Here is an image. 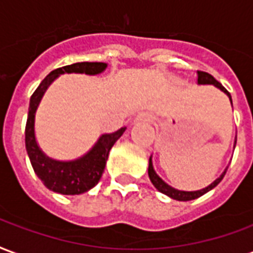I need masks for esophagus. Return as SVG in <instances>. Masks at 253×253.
Returning a JSON list of instances; mask_svg holds the SVG:
<instances>
[{"instance_id": "1", "label": "esophagus", "mask_w": 253, "mask_h": 253, "mask_svg": "<svg viewBox=\"0 0 253 253\" xmlns=\"http://www.w3.org/2000/svg\"><path fill=\"white\" fill-rule=\"evenodd\" d=\"M154 120V116L148 112H141V113L137 114V117H136V121H139V123H149V121H152Z\"/></svg>"}]
</instances>
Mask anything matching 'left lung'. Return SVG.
Listing matches in <instances>:
<instances>
[{"label":"left lung","instance_id":"1","mask_svg":"<svg viewBox=\"0 0 253 253\" xmlns=\"http://www.w3.org/2000/svg\"><path fill=\"white\" fill-rule=\"evenodd\" d=\"M198 74V84H213L217 88H220L221 91H224L228 97H229V101L230 104H232V97H230V94L228 93V90L222 86V84L218 82V81H215L210 74L208 73H204V71H197ZM235 147H236V139H235ZM226 169L228 167L224 169V172L214 180V182H211L208 187H205V189H201V190H197V191H183V190H178V189H174V187H171L169 185H167L165 180L160 178L159 175L155 172L154 169V165H152V156L149 158V165H148V176L151 182H152V185L156 187V189L159 190L160 193H163L166 194L167 197L169 198H172V200H176V201H191V200H195V198H198L201 195L206 194L208 191H210L211 189H214L215 186L220 183L222 178H224L225 172H226Z\"/></svg>","mask_w":253,"mask_h":253}]
</instances>
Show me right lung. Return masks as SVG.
<instances>
[{
  "mask_svg": "<svg viewBox=\"0 0 253 253\" xmlns=\"http://www.w3.org/2000/svg\"><path fill=\"white\" fill-rule=\"evenodd\" d=\"M108 64L102 62H81L70 66L56 68L45 77L35 90L29 101V112L25 125V148L31 160L35 174L42 180L47 189L64 195H78L93 189L104 174L109 152L114 143L123 136L124 128L113 133L99 136L97 143L91 147L87 154L74 160H55L44 154L39 147L35 134V116L39 104L47 91L49 84L62 74H86L98 75L104 73Z\"/></svg>",
  "mask_w": 253,
  "mask_h": 253,
  "instance_id": "right-lung-1",
  "label": "right lung"
}]
</instances>
